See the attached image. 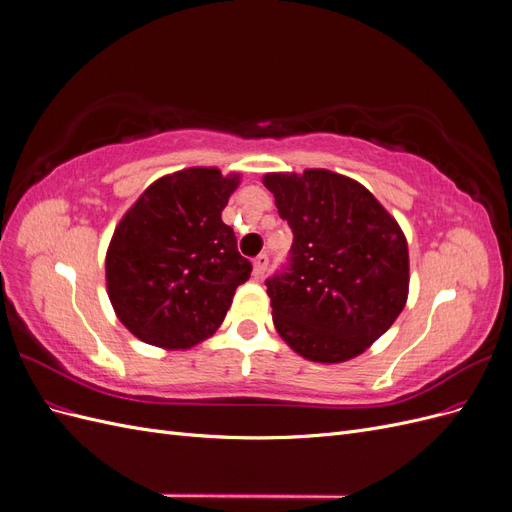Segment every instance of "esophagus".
<instances>
[{
    "label": "esophagus",
    "mask_w": 512,
    "mask_h": 512,
    "mask_svg": "<svg viewBox=\"0 0 512 512\" xmlns=\"http://www.w3.org/2000/svg\"><path fill=\"white\" fill-rule=\"evenodd\" d=\"M267 267H269V256H267V254H258V256L254 258V275H256V277H262V275H265Z\"/></svg>",
    "instance_id": "34e87169"
}]
</instances>
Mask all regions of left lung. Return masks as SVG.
Returning a JSON list of instances; mask_svg holds the SVG:
<instances>
[{
    "label": "left lung",
    "mask_w": 512,
    "mask_h": 512,
    "mask_svg": "<svg viewBox=\"0 0 512 512\" xmlns=\"http://www.w3.org/2000/svg\"><path fill=\"white\" fill-rule=\"evenodd\" d=\"M262 183L292 230L286 267L265 282L277 333L316 363L365 352L408 299L404 232L359 181L331 170L269 173Z\"/></svg>",
    "instance_id": "1"
}]
</instances>
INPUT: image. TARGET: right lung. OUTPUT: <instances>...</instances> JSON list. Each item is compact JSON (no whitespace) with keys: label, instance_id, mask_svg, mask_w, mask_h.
I'll use <instances>...</instances> for the list:
<instances>
[{"label":"right lung","instance_id":"add662e5","mask_svg":"<svg viewBox=\"0 0 512 512\" xmlns=\"http://www.w3.org/2000/svg\"><path fill=\"white\" fill-rule=\"evenodd\" d=\"M239 175L185 168L153 181L117 224L106 252V290L141 342L185 350L222 324L252 262L222 211Z\"/></svg>","mask_w":512,"mask_h":512}]
</instances>
